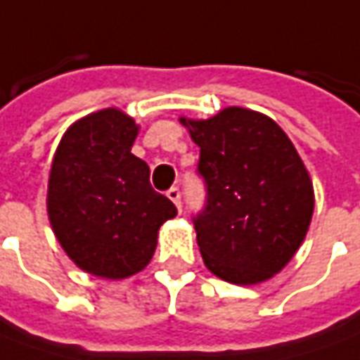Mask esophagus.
Listing matches in <instances>:
<instances>
[{
	"label": "esophagus",
	"mask_w": 360,
	"mask_h": 360,
	"mask_svg": "<svg viewBox=\"0 0 360 360\" xmlns=\"http://www.w3.org/2000/svg\"><path fill=\"white\" fill-rule=\"evenodd\" d=\"M167 197L175 202V207L181 211V191L177 189V187H171V189L167 191Z\"/></svg>",
	"instance_id": "esophagus-1"
}]
</instances>
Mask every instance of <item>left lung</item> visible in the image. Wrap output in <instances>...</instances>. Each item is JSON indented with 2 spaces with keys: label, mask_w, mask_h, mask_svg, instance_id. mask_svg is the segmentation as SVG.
Returning a JSON list of instances; mask_svg holds the SVG:
<instances>
[{
  "label": "left lung",
  "mask_w": 360,
  "mask_h": 360,
  "mask_svg": "<svg viewBox=\"0 0 360 360\" xmlns=\"http://www.w3.org/2000/svg\"><path fill=\"white\" fill-rule=\"evenodd\" d=\"M179 122L200 148L207 183V207L195 219L205 266L236 285L270 280L302 246L315 207L292 139L266 114L240 106Z\"/></svg>",
  "instance_id": "obj_1"
}]
</instances>
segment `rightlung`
<instances>
[{
    "label": "right lung",
    "mask_w": 360,
    "mask_h": 360,
    "mask_svg": "<svg viewBox=\"0 0 360 360\" xmlns=\"http://www.w3.org/2000/svg\"><path fill=\"white\" fill-rule=\"evenodd\" d=\"M138 131L126 112L98 110L65 131L51 163V229L80 270L104 280L141 272L160 226L177 214L149 185L148 163L131 153Z\"/></svg>",
    "instance_id": "1"
}]
</instances>
